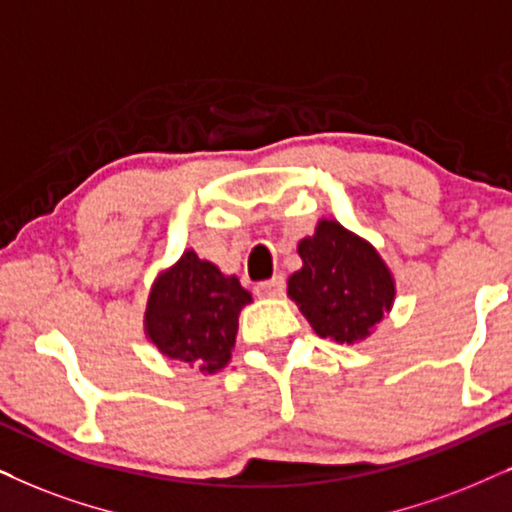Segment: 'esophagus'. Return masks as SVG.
Segmentation results:
<instances>
[{
    "instance_id": "esophagus-1",
    "label": "esophagus",
    "mask_w": 512,
    "mask_h": 512,
    "mask_svg": "<svg viewBox=\"0 0 512 512\" xmlns=\"http://www.w3.org/2000/svg\"><path fill=\"white\" fill-rule=\"evenodd\" d=\"M285 290V278L283 276H274L269 281H262L255 285V292L260 297H281Z\"/></svg>"
}]
</instances>
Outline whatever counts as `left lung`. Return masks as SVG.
<instances>
[{"label":"left lung","mask_w":512,"mask_h":512,"mask_svg":"<svg viewBox=\"0 0 512 512\" xmlns=\"http://www.w3.org/2000/svg\"><path fill=\"white\" fill-rule=\"evenodd\" d=\"M299 257L304 267L290 276L288 295L320 337L360 342L391 309L395 288L386 264L342 224L320 222L299 243Z\"/></svg>","instance_id":"obj_1"}]
</instances>
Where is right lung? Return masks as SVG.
I'll list each match as a JSON object with an SVG mask.
<instances>
[{
    "label": "right lung",
    "mask_w": 512,
    "mask_h": 512,
    "mask_svg": "<svg viewBox=\"0 0 512 512\" xmlns=\"http://www.w3.org/2000/svg\"><path fill=\"white\" fill-rule=\"evenodd\" d=\"M250 299L236 276L189 250L149 295L147 335L166 356L213 374L229 363L238 313Z\"/></svg>",
    "instance_id": "right-lung-1"
}]
</instances>
